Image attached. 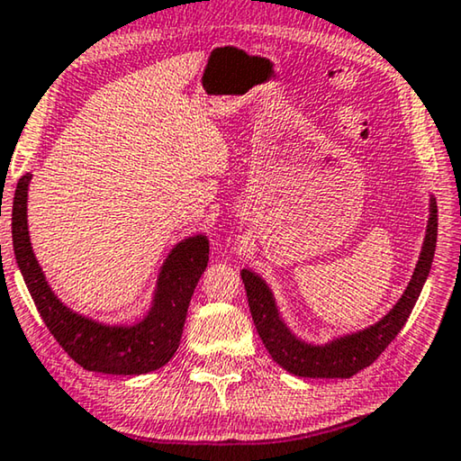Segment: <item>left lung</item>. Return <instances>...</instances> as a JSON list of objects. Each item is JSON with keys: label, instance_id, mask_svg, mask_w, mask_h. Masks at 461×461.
<instances>
[{"label": "left lung", "instance_id": "8db88e82", "mask_svg": "<svg viewBox=\"0 0 461 461\" xmlns=\"http://www.w3.org/2000/svg\"><path fill=\"white\" fill-rule=\"evenodd\" d=\"M430 215L427 223L425 242L412 279L398 303L385 313L374 326L363 328L359 332L345 334L326 345H312L289 330L283 322L279 310H276L273 291L252 270L242 268V281L248 295V305L254 320V326L262 339V345L273 357V361L287 369L289 374L299 377H350L359 374L361 369L369 367L385 347L396 339L402 326L406 324L408 316L419 299L422 285H425L430 265H433L435 246H437V203L430 199Z\"/></svg>", "mask_w": 461, "mask_h": 461}]
</instances>
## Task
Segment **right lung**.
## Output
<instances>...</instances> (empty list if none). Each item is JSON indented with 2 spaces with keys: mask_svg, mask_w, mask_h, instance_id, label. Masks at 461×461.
Returning <instances> with one entry per match:
<instances>
[{
  "mask_svg": "<svg viewBox=\"0 0 461 461\" xmlns=\"http://www.w3.org/2000/svg\"><path fill=\"white\" fill-rule=\"evenodd\" d=\"M32 174L18 180L12 207V242L20 273L42 322L73 361L87 371L113 375H141L172 359L180 345L188 303L209 262L207 236L178 242L158 275L151 308L133 326H106L76 313L53 294L39 267L28 236V185Z\"/></svg>",
  "mask_w": 461,
  "mask_h": 461,
  "instance_id": "obj_1",
  "label": "right lung"
}]
</instances>
